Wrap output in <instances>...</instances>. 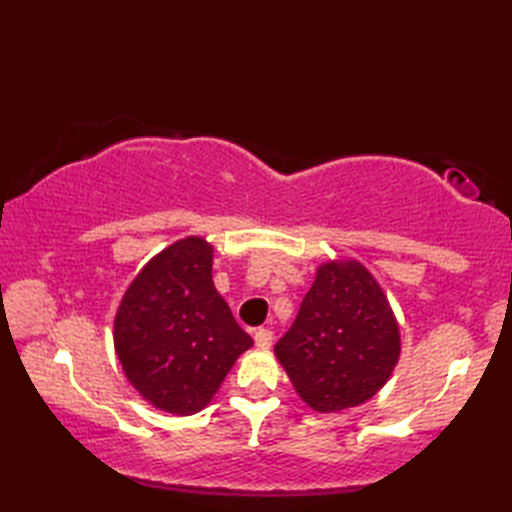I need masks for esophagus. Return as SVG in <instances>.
<instances>
[{
    "instance_id": "1",
    "label": "esophagus",
    "mask_w": 512,
    "mask_h": 512,
    "mask_svg": "<svg viewBox=\"0 0 512 512\" xmlns=\"http://www.w3.org/2000/svg\"><path fill=\"white\" fill-rule=\"evenodd\" d=\"M255 345L262 347V350H266V347L273 345V332H270L268 328L255 330Z\"/></svg>"
}]
</instances>
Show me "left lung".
Returning a JSON list of instances; mask_svg holds the SVG:
<instances>
[{
  "instance_id": "left-lung-1",
  "label": "left lung",
  "mask_w": 512,
  "mask_h": 512,
  "mask_svg": "<svg viewBox=\"0 0 512 512\" xmlns=\"http://www.w3.org/2000/svg\"><path fill=\"white\" fill-rule=\"evenodd\" d=\"M275 356L314 411L334 413L372 398L400 356L396 317L372 273L356 259L321 264Z\"/></svg>"
}]
</instances>
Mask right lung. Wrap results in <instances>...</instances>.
<instances>
[{
	"label": "right lung",
	"mask_w": 512,
	"mask_h": 512,
	"mask_svg": "<svg viewBox=\"0 0 512 512\" xmlns=\"http://www.w3.org/2000/svg\"><path fill=\"white\" fill-rule=\"evenodd\" d=\"M213 246L184 237L129 284L114 345L129 383L156 409L191 416L209 405L253 339L213 286Z\"/></svg>",
	"instance_id": "obj_1"
}]
</instances>
